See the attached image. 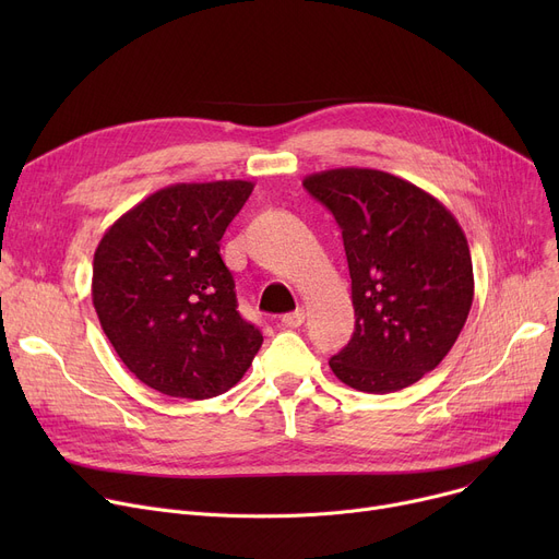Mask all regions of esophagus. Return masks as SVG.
Returning <instances> with one entry per match:
<instances>
[{
    "label": "esophagus",
    "instance_id": "34e87169",
    "mask_svg": "<svg viewBox=\"0 0 559 559\" xmlns=\"http://www.w3.org/2000/svg\"><path fill=\"white\" fill-rule=\"evenodd\" d=\"M304 319H306V312H304V310H295V312L283 314V317H281V324H283L285 329H299V326L304 324Z\"/></svg>",
    "mask_w": 559,
    "mask_h": 559
}]
</instances>
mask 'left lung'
I'll return each mask as SVG.
<instances>
[{
    "instance_id": "obj_1",
    "label": "left lung",
    "mask_w": 559,
    "mask_h": 559,
    "mask_svg": "<svg viewBox=\"0 0 559 559\" xmlns=\"http://www.w3.org/2000/svg\"><path fill=\"white\" fill-rule=\"evenodd\" d=\"M304 188L342 228L356 331L329 360L344 385L388 394L432 371L474 301L472 253L457 219L394 174L340 167Z\"/></svg>"
}]
</instances>
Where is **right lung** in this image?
<instances>
[{
    "instance_id": "1",
    "label": "right lung",
    "mask_w": 559,
    "mask_h": 559,
    "mask_svg": "<svg viewBox=\"0 0 559 559\" xmlns=\"http://www.w3.org/2000/svg\"><path fill=\"white\" fill-rule=\"evenodd\" d=\"M251 181L176 183L117 219L95 251L93 304L117 356L176 399L228 392L262 344L235 299L219 240Z\"/></svg>"
}]
</instances>
